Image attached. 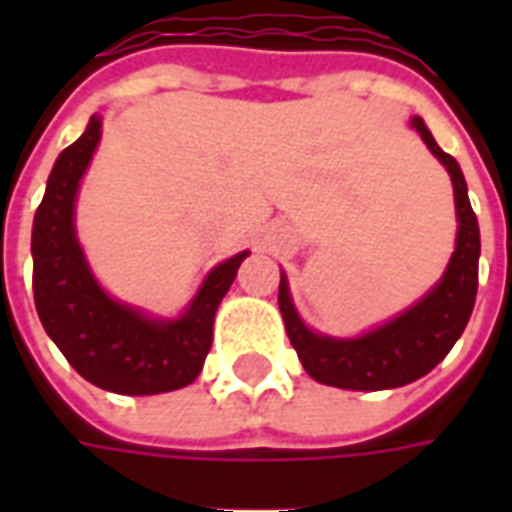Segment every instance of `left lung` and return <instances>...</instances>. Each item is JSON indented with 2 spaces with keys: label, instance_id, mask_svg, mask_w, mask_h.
Here are the masks:
<instances>
[{
  "label": "left lung",
  "instance_id": "obj_1",
  "mask_svg": "<svg viewBox=\"0 0 512 512\" xmlns=\"http://www.w3.org/2000/svg\"><path fill=\"white\" fill-rule=\"evenodd\" d=\"M411 128L422 136L441 167L450 172L455 194L458 233L455 249L441 279L414 301L408 310L373 326L356 337H332L310 329L301 321L290 296L288 277L279 279V312L301 365L315 381L354 392H378L417 381L439 365L469 323L477 296V260H480V227L466 194V180L458 161L444 153L422 117H411Z\"/></svg>",
  "mask_w": 512,
  "mask_h": 512
}]
</instances>
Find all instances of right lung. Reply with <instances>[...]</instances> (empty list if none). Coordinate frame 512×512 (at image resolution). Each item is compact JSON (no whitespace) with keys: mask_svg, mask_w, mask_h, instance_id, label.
<instances>
[{"mask_svg":"<svg viewBox=\"0 0 512 512\" xmlns=\"http://www.w3.org/2000/svg\"><path fill=\"white\" fill-rule=\"evenodd\" d=\"M101 115L62 150L32 224V290L40 323L71 367L117 395H161L200 376L213 343V318L249 252L213 266L175 318L112 299L84 257L76 235V194L95 147Z\"/></svg>","mask_w":512,"mask_h":512,"instance_id":"right-lung-1","label":"right lung"}]
</instances>
